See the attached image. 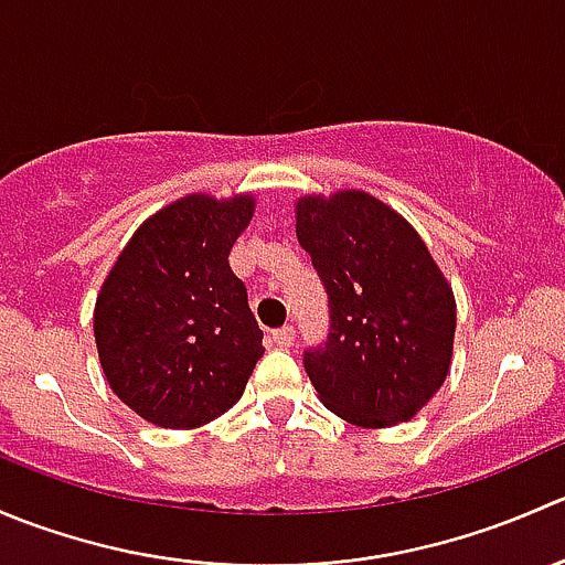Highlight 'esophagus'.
I'll use <instances>...</instances> for the list:
<instances>
[{"label":"esophagus","instance_id":"esophagus-1","mask_svg":"<svg viewBox=\"0 0 565 565\" xmlns=\"http://www.w3.org/2000/svg\"><path fill=\"white\" fill-rule=\"evenodd\" d=\"M273 341H276V347H281V350H287V347H292V341H295L292 324H284V328L273 330Z\"/></svg>","mask_w":565,"mask_h":565}]
</instances>
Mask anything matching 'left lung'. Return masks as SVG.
Instances as JSON below:
<instances>
[{
  "instance_id": "1",
  "label": "left lung",
  "mask_w": 565,
  "mask_h": 565,
  "mask_svg": "<svg viewBox=\"0 0 565 565\" xmlns=\"http://www.w3.org/2000/svg\"><path fill=\"white\" fill-rule=\"evenodd\" d=\"M298 243L328 289V344L306 352L319 402L363 429L415 418L446 383L457 300L407 218L366 191L295 202Z\"/></svg>"
}]
</instances>
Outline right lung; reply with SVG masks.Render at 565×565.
I'll list each match as a JSON object with an SVG mask.
<instances>
[{
	"label": "right lung",
	"mask_w": 565,
	"mask_h": 565,
	"mask_svg": "<svg viewBox=\"0 0 565 565\" xmlns=\"http://www.w3.org/2000/svg\"><path fill=\"white\" fill-rule=\"evenodd\" d=\"M254 193H188L134 232L95 300L108 388L161 429H199L241 402L262 330L230 267Z\"/></svg>",
	"instance_id": "obj_1"
}]
</instances>
